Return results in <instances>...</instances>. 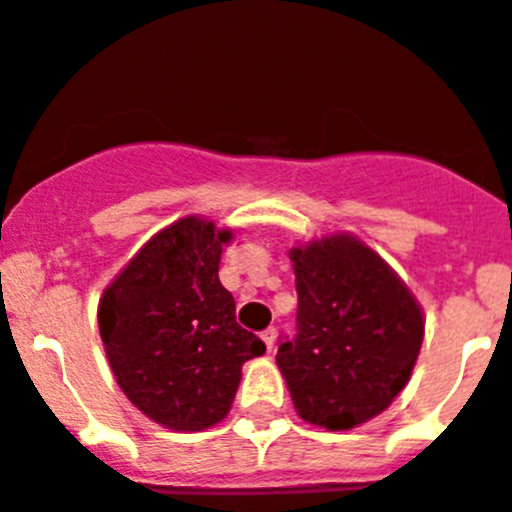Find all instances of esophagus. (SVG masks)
Instances as JSON below:
<instances>
[{
  "label": "esophagus",
  "mask_w": 512,
  "mask_h": 512,
  "mask_svg": "<svg viewBox=\"0 0 512 512\" xmlns=\"http://www.w3.org/2000/svg\"><path fill=\"white\" fill-rule=\"evenodd\" d=\"M277 328H266L264 333H261V338H264V343H266V351H274V348H277Z\"/></svg>",
  "instance_id": "esophagus-1"
}]
</instances>
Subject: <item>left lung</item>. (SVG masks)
I'll list each match as a JSON object with an SVG mask.
<instances>
[{
	"label": "left lung",
	"instance_id": "obj_1",
	"mask_svg": "<svg viewBox=\"0 0 512 512\" xmlns=\"http://www.w3.org/2000/svg\"><path fill=\"white\" fill-rule=\"evenodd\" d=\"M297 284V336L277 366L295 410L325 431L377 418L408 384L423 346V307L377 251L351 233L289 251Z\"/></svg>",
	"mask_w": 512,
	"mask_h": 512
}]
</instances>
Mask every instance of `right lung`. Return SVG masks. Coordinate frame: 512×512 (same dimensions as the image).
Segmentation results:
<instances>
[{"instance_id": "1", "label": "right lung", "mask_w": 512, "mask_h": 512, "mask_svg": "<svg viewBox=\"0 0 512 512\" xmlns=\"http://www.w3.org/2000/svg\"><path fill=\"white\" fill-rule=\"evenodd\" d=\"M233 230L187 215L158 230L110 282L97 320L120 390L169 431H205L228 415L264 341L235 323L217 266Z\"/></svg>"}]
</instances>
